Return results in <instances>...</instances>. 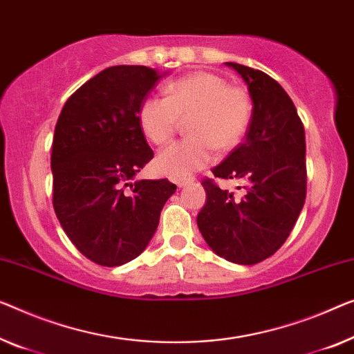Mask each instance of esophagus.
Listing matches in <instances>:
<instances>
[{
  "label": "esophagus",
  "mask_w": 354,
  "mask_h": 354,
  "mask_svg": "<svg viewBox=\"0 0 354 354\" xmlns=\"http://www.w3.org/2000/svg\"><path fill=\"white\" fill-rule=\"evenodd\" d=\"M173 183H175L178 187H184V186H187V184H191L192 179L191 178H178V179H173Z\"/></svg>",
  "instance_id": "34e87169"
}]
</instances>
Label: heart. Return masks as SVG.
Here are the masks:
<instances>
[{
  "label": "heart",
  "instance_id": "obj_1",
  "mask_svg": "<svg viewBox=\"0 0 354 354\" xmlns=\"http://www.w3.org/2000/svg\"><path fill=\"white\" fill-rule=\"evenodd\" d=\"M252 118V100L224 77L197 71L179 77L165 88V98L147 97L138 108V124L151 143H170L179 119H187V140L163 149L156 170L184 178L202 170L214 157V147L230 151L240 145Z\"/></svg>",
  "mask_w": 354,
  "mask_h": 354
}]
</instances>
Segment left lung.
<instances>
[{
    "label": "left lung",
    "mask_w": 354,
    "mask_h": 354,
    "mask_svg": "<svg viewBox=\"0 0 354 354\" xmlns=\"http://www.w3.org/2000/svg\"><path fill=\"white\" fill-rule=\"evenodd\" d=\"M225 65L248 86L252 118L245 143L213 173L216 178L246 181V192L235 197L205 179L207 202L197 225L216 254L252 266L279 250L302 211L307 194L305 131L292 100L275 79L240 63Z\"/></svg>",
    "instance_id": "1"
}]
</instances>
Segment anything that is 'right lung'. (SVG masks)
<instances>
[{
	"instance_id": "right-lung-1",
	"label": "right lung",
	"mask_w": 354,
	"mask_h": 354,
	"mask_svg": "<svg viewBox=\"0 0 354 354\" xmlns=\"http://www.w3.org/2000/svg\"><path fill=\"white\" fill-rule=\"evenodd\" d=\"M165 75L140 65L109 66L68 98L57 120L50 156L55 214L73 245L100 266L138 257L176 191L168 179L131 183L154 157L138 108Z\"/></svg>"
}]
</instances>
